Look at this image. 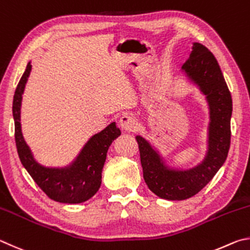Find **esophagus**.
<instances>
[{
	"label": "esophagus",
	"mask_w": 250,
	"mask_h": 250,
	"mask_svg": "<svg viewBox=\"0 0 250 250\" xmlns=\"http://www.w3.org/2000/svg\"><path fill=\"white\" fill-rule=\"evenodd\" d=\"M120 126L123 129L127 130V132H134L138 127V123L133 115H130V114H124L120 118Z\"/></svg>",
	"instance_id": "obj_1"
}]
</instances>
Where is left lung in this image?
Here are the masks:
<instances>
[{"instance_id": "left-lung-1", "label": "left lung", "mask_w": 250, "mask_h": 250, "mask_svg": "<svg viewBox=\"0 0 250 250\" xmlns=\"http://www.w3.org/2000/svg\"><path fill=\"white\" fill-rule=\"evenodd\" d=\"M187 82L204 95L208 109L207 151L190 168L171 166L160 151L137 135L144 179L151 192L161 199L181 201L203 189L221 169L229 155L233 102L215 57L200 42H192L189 59L181 68Z\"/></svg>"}]
</instances>
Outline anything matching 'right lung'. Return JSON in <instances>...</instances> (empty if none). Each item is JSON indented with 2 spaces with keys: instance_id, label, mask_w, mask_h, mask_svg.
<instances>
[{
  "instance_id": "obj_1",
  "label": "right lung",
  "mask_w": 250,
  "mask_h": 250,
  "mask_svg": "<svg viewBox=\"0 0 250 250\" xmlns=\"http://www.w3.org/2000/svg\"><path fill=\"white\" fill-rule=\"evenodd\" d=\"M32 61L15 90L13 99V117L15 123V142L24 168L37 186L50 199L60 203L78 204L85 202L99 191L102 182V170L111 144L121 135V129L113 122L103 130L91 136L71 163L63 167H46L35 159L26 144L21 124V101L26 83L32 71Z\"/></svg>"
}]
</instances>
